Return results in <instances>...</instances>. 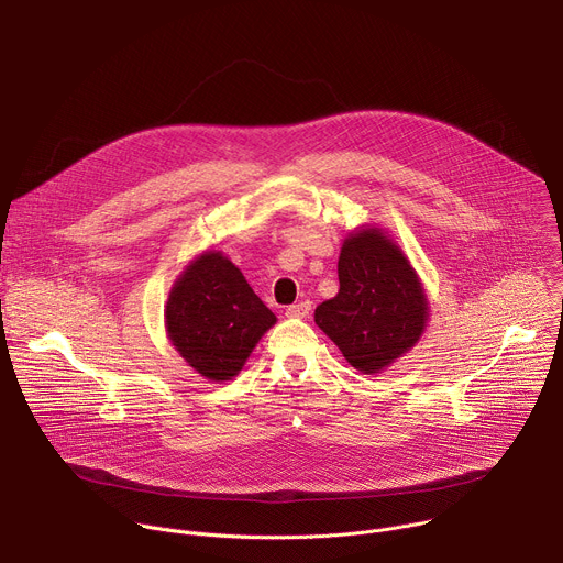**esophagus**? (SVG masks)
Segmentation results:
<instances>
[{
	"label": "esophagus",
	"mask_w": 563,
	"mask_h": 563,
	"mask_svg": "<svg viewBox=\"0 0 563 563\" xmlns=\"http://www.w3.org/2000/svg\"><path fill=\"white\" fill-rule=\"evenodd\" d=\"M309 311H311V302L309 300H300V302L289 305L285 313L294 316V318H305V316H309Z\"/></svg>",
	"instance_id": "34e87169"
}]
</instances>
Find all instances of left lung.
Segmentation results:
<instances>
[{"label": "left lung", "instance_id": "obj_1", "mask_svg": "<svg viewBox=\"0 0 563 563\" xmlns=\"http://www.w3.org/2000/svg\"><path fill=\"white\" fill-rule=\"evenodd\" d=\"M341 289L313 320L365 374L406 354L426 328L428 302L408 258L378 229L352 233L339 258Z\"/></svg>", "mask_w": 563, "mask_h": 563}]
</instances>
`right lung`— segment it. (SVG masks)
Returning a JSON list of instances; mask_svg holds the SVG:
<instances>
[{"label": "right lung", "instance_id": "add662e5", "mask_svg": "<svg viewBox=\"0 0 563 563\" xmlns=\"http://www.w3.org/2000/svg\"><path fill=\"white\" fill-rule=\"evenodd\" d=\"M274 323L272 309L220 254L194 261L167 302L172 343L198 374L211 380H229L243 369Z\"/></svg>", "mask_w": 563, "mask_h": 563}]
</instances>
